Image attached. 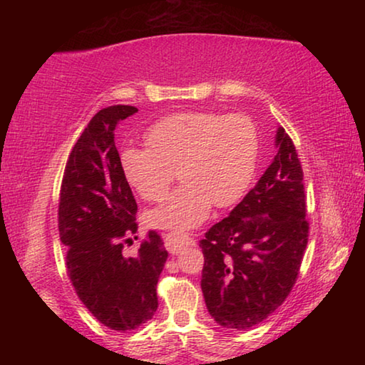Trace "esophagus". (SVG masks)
<instances>
[{
    "label": "esophagus",
    "instance_id": "obj_1",
    "mask_svg": "<svg viewBox=\"0 0 365 365\" xmlns=\"http://www.w3.org/2000/svg\"><path fill=\"white\" fill-rule=\"evenodd\" d=\"M164 243L165 248L170 252V255H178L185 246L191 243V238L187 233H180V232H169L164 235Z\"/></svg>",
    "mask_w": 365,
    "mask_h": 365
}]
</instances>
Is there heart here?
I'll return each instance as SVG.
<instances>
[{
  "mask_svg": "<svg viewBox=\"0 0 365 365\" xmlns=\"http://www.w3.org/2000/svg\"><path fill=\"white\" fill-rule=\"evenodd\" d=\"M146 150L125 148L120 168L145 201H163L178 175L182 185L164 205L148 212V224L193 228L212 206L242 200L255 178L261 138L250 115L185 110L165 115L145 132Z\"/></svg>",
  "mask_w": 365,
  "mask_h": 365,
  "instance_id": "obj_1",
  "label": "heart"
}]
</instances>
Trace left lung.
<instances>
[{
  "instance_id": "8db88e82",
  "label": "left lung",
  "mask_w": 365,
  "mask_h": 365,
  "mask_svg": "<svg viewBox=\"0 0 365 365\" xmlns=\"http://www.w3.org/2000/svg\"><path fill=\"white\" fill-rule=\"evenodd\" d=\"M279 148L256 187L201 240V289L225 329L248 330L283 304L299 274L309 237L302 168L279 127Z\"/></svg>"
}]
</instances>
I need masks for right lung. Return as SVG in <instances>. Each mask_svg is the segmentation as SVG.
I'll list each match as a JSON object with an SVG mask.
<instances>
[{"instance_id":"obj_1","label":"right lung","mask_w":365,"mask_h":365,"mask_svg":"<svg viewBox=\"0 0 365 365\" xmlns=\"http://www.w3.org/2000/svg\"><path fill=\"white\" fill-rule=\"evenodd\" d=\"M109 106L93 115L67 159L59 195V237L67 246V274L80 301L103 325L135 330L158 309V280L168 251L158 232H148L138 255H122L137 233V201L123 177L114 132L137 113Z\"/></svg>"}]
</instances>
